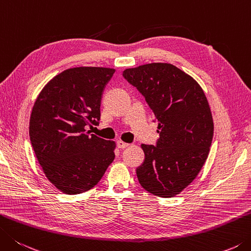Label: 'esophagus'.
Instances as JSON below:
<instances>
[{
	"instance_id": "1",
	"label": "esophagus",
	"mask_w": 251,
	"mask_h": 251,
	"mask_svg": "<svg viewBox=\"0 0 251 251\" xmlns=\"http://www.w3.org/2000/svg\"><path fill=\"white\" fill-rule=\"evenodd\" d=\"M117 145H118V148H119V149H126L130 144H127V143H126V142L119 140L117 142Z\"/></svg>"
}]
</instances>
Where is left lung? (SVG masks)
<instances>
[{
  "mask_svg": "<svg viewBox=\"0 0 251 251\" xmlns=\"http://www.w3.org/2000/svg\"><path fill=\"white\" fill-rule=\"evenodd\" d=\"M124 76L145 97L158 122L156 146L141 145L145 159L136 168L139 182L154 196H177L195 180L210 152L214 125L205 94L170 63L126 69Z\"/></svg>",
  "mask_w": 251,
  "mask_h": 251,
  "instance_id": "1",
  "label": "left lung"
}]
</instances>
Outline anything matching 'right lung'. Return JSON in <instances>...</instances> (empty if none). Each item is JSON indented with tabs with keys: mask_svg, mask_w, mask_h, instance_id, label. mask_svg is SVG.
Masks as SVG:
<instances>
[{
	"mask_svg": "<svg viewBox=\"0 0 251 251\" xmlns=\"http://www.w3.org/2000/svg\"><path fill=\"white\" fill-rule=\"evenodd\" d=\"M115 69H68L50 79L32 107L29 136L48 180L67 195L89 190L115 159L116 142L89 135L100 120L101 95Z\"/></svg>",
	"mask_w": 251,
	"mask_h": 251,
	"instance_id": "add662e5",
	"label": "right lung"
}]
</instances>
